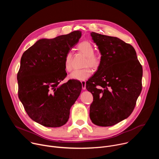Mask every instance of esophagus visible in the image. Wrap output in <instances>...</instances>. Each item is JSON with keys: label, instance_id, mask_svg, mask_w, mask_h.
<instances>
[{"label": "esophagus", "instance_id": "esophagus-1", "mask_svg": "<svg viewBox=\"0 0 159 159\" xmlns=\"http://www.w3.org/2000/svg\"><path fill=\"white\" fill-rule=\"evenodd\" d=\"M82 89L83 90H85L86 89V82L85 81H82Z\"/></svg>", "mask_w": 159, "mask_h": 159}]
</instances>
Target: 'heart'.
<instances>
[{"label": "heart", "mask_w": 159, "mask_h": 159, "mask_svg": "<svg viewBox=\"0 0 159 159\" xmlns=\"http://www.w3.org/2000/svg\"><path fill=\"white\" fill-rule=\"evenodd\" d=\"M78 51L86 57L84 66H90L93 69H97L100 65L101 57L94 53L95 48L93 44L87 41H84L80 43L77 47ZM72 53H68L65 57L64 67L66 71L70 72L72 69ZM92 74V71L89 68L86 67L81 70L73 71L70 75L69 78L71 79L84 81Z\"/></svg>", "instance_id": "1"}]
</instances>
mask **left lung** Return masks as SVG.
I'll list each match as a JSON object with an SVG mask.
<instances>
[{
	"instance_id": "1",
	"label": "left lung",
	"mask_w": 159,
	"mask_h": 159,
	"mask_svg": "<svg viewBox=\"0 0 159 159\" xmlns=\"http://www.w3.org/2000/svg\"><path fill=\"white\" fill-rule=\"evenodd\" d=\"M90 36L101 57L97 72L86 82L94 98L89 116L94 125L110 126L133 112L142 91V66L131 44L94 32Z\"/></svg>"
}]
</instances>
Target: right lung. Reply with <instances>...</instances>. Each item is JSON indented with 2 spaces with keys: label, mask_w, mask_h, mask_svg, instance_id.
Segmentation results:
<instances>
[{
  "label": "right lung",
  "mask_w": 159,
  "mask_h": 159,
  "mask_svg": "<svg viewBox=\"0 0 159 159\" xmlns=\"http://www.w3.org/2000/svg\"><path fill=\"white\" fill-rule=\"evenodd\" d=\"M81 36L80 31H74L53 39H41L22 55L17 75L18 96L28 116L44 126L64 125L80 94L79 81L60 83L67 75L65 55Z\"/></svg>",
  "instance_id": "right-lung-1"
}]
</instances>
